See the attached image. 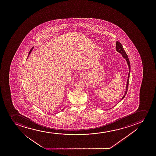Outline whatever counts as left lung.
Instances as JSON below:
<instances>
[{
    "instance_id": "8db88e82",
    "label": "left lung",
    "mask_w": 156,
    "mask_h": 156,
    "mask_svg": "<svg viewBox=\"0 0 156 156\" xmlns=\"http://www.w3.org/2000/svg\"><path fill=\"white\" fill-rule=\"evenodd\" d=\"M116 50L118 52H119L120 54H121L122 57L124 59H126V61L127 62L128 66H129V75H128V79H127V83H126V93L124 94V95L122 97L121 99L119 101V102H120L124 98V97L126 96V94H127V90H128V86H129V74H130V72H131V65H130V62H129V58H128L127 54L126 53V51L124 49L122 44L119 41H117L116 42Z\"/></svg>"
}]
</instances>
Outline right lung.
I'll return each mask as SVG.
<instances>
[{
    "instance_id": "right-lung-1",
    "label": "right lung",
    "mask_w": 156,
    "mask_h": 156,
    "mask_svg": "<svg viewBox=\"0 0 156 156\" xmlns=\"http://www.w3.org/2000/svg\"><path fill=\"white\" fill-rule=\"evenodd\" d=\"M34 47H33L32 48H31V49H30V52H29V55H28V57H27V58H28V57H29V56H30V52H31V51H32L33 49L34 48ZM64 109H65V108H64ZM64 109H63L61 111H62Z\"/></svg>"
}]
</instances>
